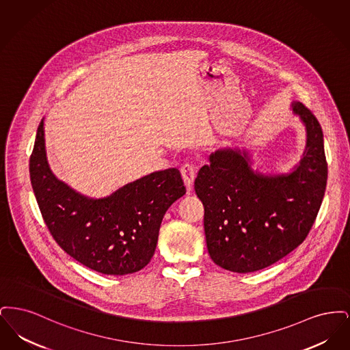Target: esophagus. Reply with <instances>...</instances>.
Segmentation results:
<instances>
[{"label": "esophagus", "instance_id": "1", "mask_svg": "<svg viewBox=\"0 0 350 350\" xmlns=\"http://www.w3.org/2000/svg\"><path fill=\"white\" fill-rule=\"evenodd\" d=\"M181 174H183L186 187L189 190H191L194 178H196V167L191 163H183V167H181Z\"/></svg>", "mask_w": 350, "mask_h": 350}]
</instances>
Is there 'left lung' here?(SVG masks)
Segmentation results:
<instances>
[{
	"instance_id": "obj_1",
	"label": "left lung",
	"mask_w": 350,
	"mask_h": 350,
	"mask_svg": "<svg viewBox=\"0 0 350 350\" xmlns=\"http://www.w3.org/2000/svg\"><path fill=\"white\" fill-rule=\"evenodd\" d=\"M291 107L307 136L293 172H254L248 152L232 148L211 153L198 172L194 189L204 206L207 250L226 270L270 267L300 245L315 223L328 177L323 131L303 103Z\"/></svg>"
}]
</instances>
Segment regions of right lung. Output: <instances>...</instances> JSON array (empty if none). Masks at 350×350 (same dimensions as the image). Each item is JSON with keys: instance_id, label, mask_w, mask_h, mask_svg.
I'll return each mask as SVG.
<instances>
[{"instance_id": "1", "label": "right lung", "mask_w": 350, "mask_h": 350, "mask_svg": "<svg viewBox=\"0 0 350 350\" xmlns=\"http://www.w3.org/2000/svg\"><path fill=\"white\" fill-rule=\"evenodd\" d=\"M43 119L30 157V178L52 237L70 257L107 275L139 271L152 258L167 208L186 193L176 167L153 172L105 198H90L50 169Z\"/></svg>"}]
</instances>
